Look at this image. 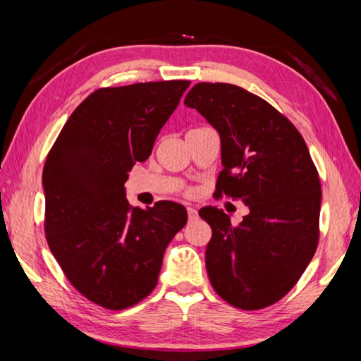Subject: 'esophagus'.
Instances as JSON below:
<instances>
[{"mask_svg":"<svg viewBox=\"0 0 361 361\" xmlns=\"http://www.w3.org/2000/svg\"><path fill=\"white\" fill-rule=\"evenodd\" d=\"M186 210H188V218H189V221H192V219L197 218V210L192 209V207H188Z\"/></svg>","mask_w":361,"mask_h":361,"instance_id":"1","label":"esophagus"}]
</instances>
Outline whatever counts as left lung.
<instances>
[{
	"label": "left lung",
	"instance_id": "8db88e82",
	"mask_svg": "<svg viewBox=\"0 0 361 361\" xmlns=\"http://www.w3.org/2000/svg\"><path fill=\"white\" fill-rule=\"evenodd\" d=\"M185 105L219 133L216 194L250 210L239 224L216 207L199 210L212 228V286L234 307H267L296 285L319 243L322 186L307 145L283 114L239 85L199 82Z\"/></svg>",
	"mask_w": 361,
	"mask_h": 361
}]
</instances>
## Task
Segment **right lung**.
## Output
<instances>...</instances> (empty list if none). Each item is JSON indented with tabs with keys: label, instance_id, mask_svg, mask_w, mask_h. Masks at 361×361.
<instances>
[{
	"label": "right lung",
	"instance_id": "1",
	"mask_svg": "<svg viewBox=\"0 0 361 361\" xmlns=\"http://www.w3.org/2000/svg\"><path fill=\"white\" fill-rule=\"evenodd\" d=\"M189 81L105 87L79 105L49 151L46 237L71 285L102 307H130L154 290L166 248L188 221L172 200L138 209L124 183L149 157Z\"/></svg>",
	"mask_w": 361,
	"mask_h": 361
}]
</instances>
